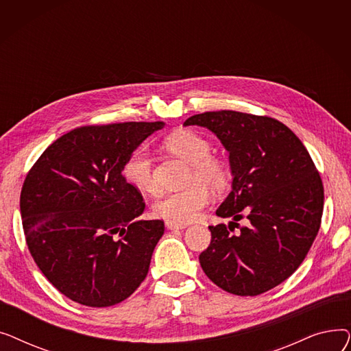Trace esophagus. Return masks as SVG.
Here are the masks:
<instances>
[{
  "label": "esophagus",
  "instance_id": "1",
  "mask_svg": "<svg viewBox=\"0 0 351 351\" xmlns=\"http://www.w3.org/2000/svg\"><path fill=\"white\" fill-rule=\"evenodd\" d=\"M166 228L169 230H179V229H185L186 225H179V223H173V222H166Z\"/></svg>",
  "mask_w": 351,
  "mask_h": 351
}]
</instances>
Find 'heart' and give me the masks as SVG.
<instances>
[{
    "instance_id": "obj_1",
    "label": "heart",
    "mask_w": 351,
    "mask_h": 351,
    "mask_svg": "<svg viewBox=\"0 0 351 351\" xmlns=\"http://www.w3.org/2000/svg\"><path fill=\"white\" fill-rule=\"evenodd\" d=\"M169 149L192 165L191 186L171 192L154 205V213L168 222L185 225L196 220L210 202V192L204 181L215 189H222L228 183V168L223 160L210 155L212 145L202 135L180 129L166 139ZM126 182L139 192L155 195L159 191L154 175L152 156L146 147H138L128 156L123 165Z\"/></svg>"
}]
</instances>
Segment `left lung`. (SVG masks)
Here are the masks:
<instances>
[{
	"label": "left lung",
	"mask_w": 351,
	"mask_h": 351,
	"mask_svg": "<svg viewBox=\"0 0 351 351\" xmlns=\"http://www.w3.org/2000/svg\"><path fill=\"white\" fill-rule=\"evenodd\" d=\"M229 152L232 191L216 210L229 226H209L212 241L199 254L208 278L237 296H257L302 265L322 223L324 191L302 141L273 118L217 110L188 118ZM245 215L248 222L239 227ZM234 227L239 230L233 235Z\"/></svg>",
	"instance_id": "left-lung-1"
}]
</instances>
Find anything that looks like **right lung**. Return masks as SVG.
Masks as SVG:
<instances>
[{
  "label": "right lung",
  "mask_w": 351,
  "mask_h": 351,
  "mask_svg": "<svg viewBox=\"0 0 351 351\" xmlns=\"http://www.w3.org/2000/svg\"><path fill=\"white\" fill-rule=\"evenodd\" d=\"M163 126L77 128L49 145L27 175L20 209L29 253L72 302L114 306L145 280L165 225L139 219L142 195L122 171L128 156Z\"/></svg>",
  "instance_id": "obj_1"
}]
</instances>
